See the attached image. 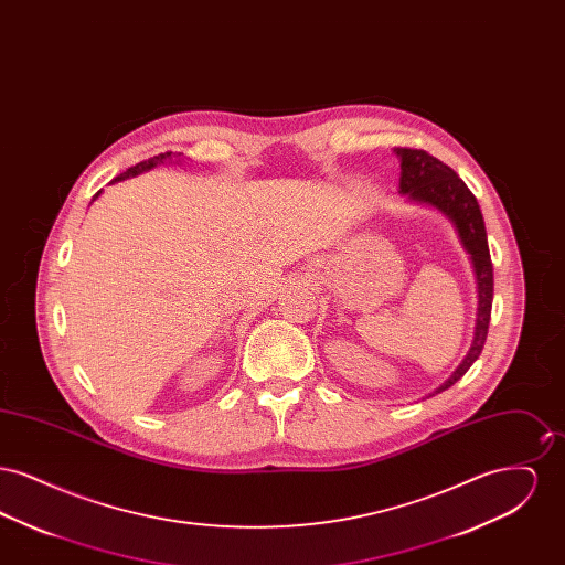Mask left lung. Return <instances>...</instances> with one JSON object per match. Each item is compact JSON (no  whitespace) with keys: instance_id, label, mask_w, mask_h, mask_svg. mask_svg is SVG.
Returning a JSON list of instances; mask_svg holds the SVG:
<instances>
[{"instance_id":"8db88e82","label":"left lung","mask_w":565,"mask_h":565,"mask_svg":"<svg viewBox=\"0 0 565 565\" xmlns=\"http://www.w3.org/2000/svg\"><path fill=\"white\" fill-rule=\"evenodd\" d=\"M394 154L401 161V194L406 201L426 205L445 215L454 228L463 252L468 254L470 267L477 284V318L475 334L470 350L459 362L454 375L449 376L434 394H440L457 383L466 371L479 360L483 351L487 328L491 318V300H493V267L489 258V245L484 233L483 214L475 199V194L457 178L456 171L445 162L430 157L424 150L394 148ZM431 394V396H434Z\"/></svg>"}]
</instances>
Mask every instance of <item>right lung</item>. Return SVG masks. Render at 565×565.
Returning <instances> with one entry per match:
<instances>
[{"label":"right lung","instance_id":"right-lung-1","mask_svg":"<svg viewBox=\"0 0 565 565\" xmlns=\"http://www.w3.org/2000/svg\"><path fill=\"white\" fill-rule=\"evenodd\" d=\"M173 159H175V157H173V154H171V152H164V154H159V157H154V159H148V161L137 162V164H135V167H129V169H127V171H125V173H120V175H118V178H114V180H111V182H109V184H116V182H122V180H127V178H135V175H139V173H146V171H150V169H154V167H157V164H162V162H167V161H173ZM175 162H180V159H175ZM99 194H102V190H99V192H97V194H95V196H93V201H95V199H97V196H99ZM93 201H90V203H93Z\"/></svg>","mask_w":565,"mask_h":565}]
</instances>
